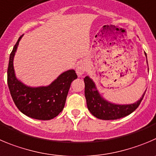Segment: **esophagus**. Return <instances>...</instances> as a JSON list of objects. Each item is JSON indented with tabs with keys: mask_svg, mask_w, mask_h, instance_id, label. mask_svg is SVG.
<instances>
[{
	"mask_svg": "<svg viewBox=\"0 0 156 156\" xmlns=\"http://www.w3.org/2000/svg\"><path fill=\"white\" fill-rule=\"evenodd\" d=\"M87 71V65L85 63H80L76 68V73L78 76H81Z\"/></svg>",
	"mask_w": 156,
	"mask_h": 156,
	"instance_id": "34e87169",
	"label": "esophagus"
}]
</instances>
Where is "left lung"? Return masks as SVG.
I'll return each instance as SVG.
<instances>
[{"mask_svg": "<svg viewBox=\"0 0 156 156\" xmlns=\"http://www.w3.org/2000/svg\"><path fill=\"white\" fill-rule=\"evenodd\" d=\"M84 81L87 107L94 117L102 120H115L130 115L139 107L146 91L145 90L140 99L133 104L117 105L108 101L102 98L97 90L94 82L89 77H85L84 78Z\"/></svg>", "mask_w": 156, "mask_h": 156, "instance_id": "8db88e82", "label": "left lung"}]
</instances>
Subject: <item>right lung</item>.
<instances>
[{
	"mask_svg": "<svg viewBox=\"0 0 156 156\" xmlns=\"http://www.w3.org/2000/svg\"><path fill=\"white\" fill-rule=\"evenodd\" d=\"M23 35L19 37L10 55L8 85L17 108L25 115L38 120H50L58 115L65 107L71 82L78 78L75 71L68 70L48 86L30 87L17 78L14 58Z\"/></svg>",
	"mask_w": 156,
	"mask_h": 156,
	"instance_id": "obj_1",
	"label": "right lung"
}]
</instances>
